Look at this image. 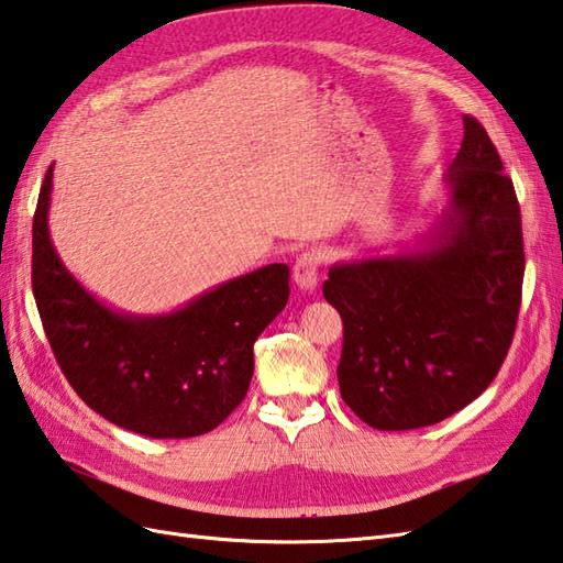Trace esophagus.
I'll list each match as a JSON object with an SVG mask.
<instances>
[{"mask_svg":"<svg viewBox=\"0 0 563 563\" xmlns=\"http://www.w3.org/2000/svg\"><path fill=\"white\" fill-rule=\"evenodd\" d=\"M292 278L299 290L313 292L319 285V256L317 254H302L295 261Z\"/></svg>","mask_w":563,"mask_h":563,"instance_id":"1","label":"esophagus"}]
</instances>
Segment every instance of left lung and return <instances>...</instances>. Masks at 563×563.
Here are the masks:
<instances>
[{"instance_id": "left-lung-1", "label": "left lung", "mask_w": 563, "mask_h": 563, "mask_svg": "<svg viewBox=\"0 0 563 563\" xmlns=\"http://www.w3.org/2000/svg\"><path fill=\"white\" fill-rule=\"evenodd\" d=\"M443 177L446 203L410 250L338 261L323 283L343 317L338 384L382 431L446 420L485 390L514 341L526 256L514 181L475 117Z\"/></svg>"}]
</instances>
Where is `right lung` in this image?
Here are the masks:
<instances>
[{"instance_id": "1", "label": "right lung", "mask_w": 563, "mask_h": 563, "mask_svg": "<svg viewBox=\"0 0 563 563\" xmlns=\"http://www.w3.org/2000/svg\"><path fill=\"white\" fill-rule=\"evenodd\" d=\"M49 165L33 218V295L52 352L81 400L151 439L216 429L244 400L254 341L285 309L290 268L271 264L167 313L104 305L64 266L49 238Z\"/></svg>"}]
</instances>
